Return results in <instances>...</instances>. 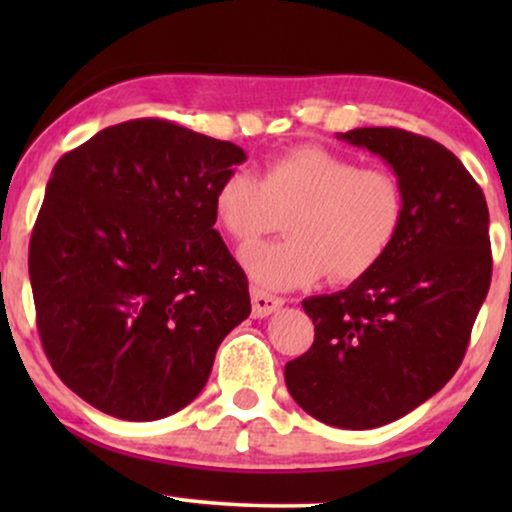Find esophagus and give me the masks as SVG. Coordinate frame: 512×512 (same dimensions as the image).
<instances>
[{
	"instance_id": "1",
	"label": "esophagus",
	"mask_w": 512,
	"mask_h": 512,
	"mask_svg": "<svg viewBox=\"0 0 512 512\" xmlns=\"http://www.w3.org/2000/svg\"><path fill=\"white\" fill-rule=\"evenodd\" d=\"M282 305H284V298L272 296V293H265L261 289L251 291V310H254V317L258 319L268 317V314L279 310Z\"/></svg>"
}]
</instances>
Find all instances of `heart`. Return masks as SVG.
Returning a JSON list of instances; mask_svg holds the SVG:
<instances>
[{"label":"heart","instance_id":"b5f03b06","mask_svg":"<svg viewBox=\"0 0 512 512\" xmlns=\"http://www.w3.org/2000/svg\"><path fill=\"white\" fill-rule=\"evenodd\" d=\"M214 212L237 244L282 226V242L242 254L249 277L268 291L312 284L324 272L354 282L380 265L401 235L405 193L394 172L361 167L321 146H298L268 160L261 179L233 170L214 193Z\"/></svg>","mask_w":512,"mask_h":512}]
</instances>
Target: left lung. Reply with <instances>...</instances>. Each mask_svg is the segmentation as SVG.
<instances>
[{
  "instance_id": "left-lung-1",
  "label": "left lung",
  "mask_w": 512,
  "mask_h": 512,
  "mask_svg": "<svg viewBox=\"0 0 512 512\" xmlns=\"http://www.w3.org/2000/svg\"><path fill=\"white\" fill-rule=\"evenodd\" d=\"M338 139L394 167L405 223L387 258L331 296L303 300L314 342L284 366L300 408L338 429H375L445 387L464 361L489 282L482 188L443 144L401 128Z\"/></svg>"
}]
</instances>
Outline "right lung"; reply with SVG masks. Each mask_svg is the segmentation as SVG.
Here are the masks:
<instances>
[{
    "instance_id": "add662e5",
    "label": "right lung",
    "mask_w": 512,
    "mask_h": 512,
    "mask_svg": "<svg viewBox=\"0 0 512 512\" xmlns=\"http://www.w3.org/2000/svg\"><path fill=\"white\" fill-rule=\"evenodd\" d=\"M247 160L163 118H137L62 156L30 240L41 345L93 408L153 422L186 408L221 340L251 312L214 230L216 186Z\"/></svg>"
}]
</instances>
